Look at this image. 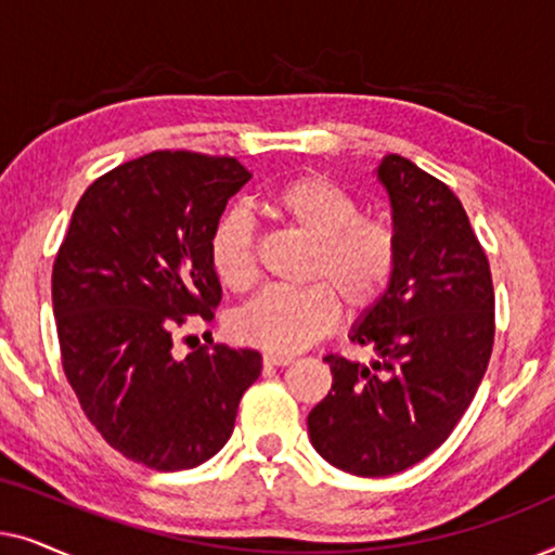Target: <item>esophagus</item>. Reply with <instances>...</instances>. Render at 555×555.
<instances>
[{"instance_id":"esophagus-1","label":"esophagus","mask_w":555,"mask_h":555,"mask_svg":"<svg viewBox=\"0 0 555 555\" xmlns=\"http://www.w3.org/2000/svg\"><path fill=\"white\" fill-rule=\"evenodd\" d=\"M262 361H264V366H287V363H293L295 359L285 353H264Z\"/></svg>"}]
</instances>
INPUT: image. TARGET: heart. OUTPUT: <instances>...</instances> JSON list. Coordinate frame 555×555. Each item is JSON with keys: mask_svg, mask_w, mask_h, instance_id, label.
<instances>
[{"mask_svg": "<svg viewBox=\"0 0 555 555\" xmlns=\"http://www.w3.org/2000/svg\"><path fill=\"white\" fill-rule=\"evenodd\" d=\"M275 217L315 240L302 287L272 285L232 315L242 344L293 353L325 336L338 321V300L363 313L384 298L399 268V234L389 219L361 215L356 196L336 181L306 173L270 189ZM209 264L219 283L245 293L257 280L255 224L245 209H227L209 234Z\"/></svg>", "mask_w": 555, "mask_h": 555, "instance_id": "b5f03b06", "label": "heart"}]
</instances>
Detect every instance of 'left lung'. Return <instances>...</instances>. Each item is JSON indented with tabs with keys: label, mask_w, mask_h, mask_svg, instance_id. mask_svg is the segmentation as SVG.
<instances>
[{
	"label": "left lung",
	"mask_w": 555,
	"mask_h": 555,
	"mask_svg": "<svg viewBox=\"0 0 555 555\" xmlns=\"http://www.w3.org/2000/svg\"><path fill=\"white\" fill-rule=\"evenodd\" d=\"M399 234V268L351 333L371 366L325 356L333 384L308 435L333 467L359 477L404 473L437 450L473 404L495 340L488 255L444 181L399 154L382 158Z\"/></svg>",
	"instance_id": "left-lung-1"
}]
</instances>
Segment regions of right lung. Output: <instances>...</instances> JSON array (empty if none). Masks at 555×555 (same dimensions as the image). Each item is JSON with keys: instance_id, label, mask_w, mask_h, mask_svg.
<instances>
[{"instance_id": "right-lung-1", "label": "right lung", "mask_w": 555, "mask_h": 555, "mask_svg": "<svg viewBox=\"0 0 555 555\" xmlns=\"http://www.w3.org/2000/svg\"><path fill=\"white\" fill-rule=\"evenodd\" d=\"M249 177L237 158L194 151L120 164L80 196L52 264L60 359L82 412L113 450L158 473L222 450L262 371L253 348L171 356L189 315L211 321L222 300L209 234Z\"/></svg>"}]
</instances>
